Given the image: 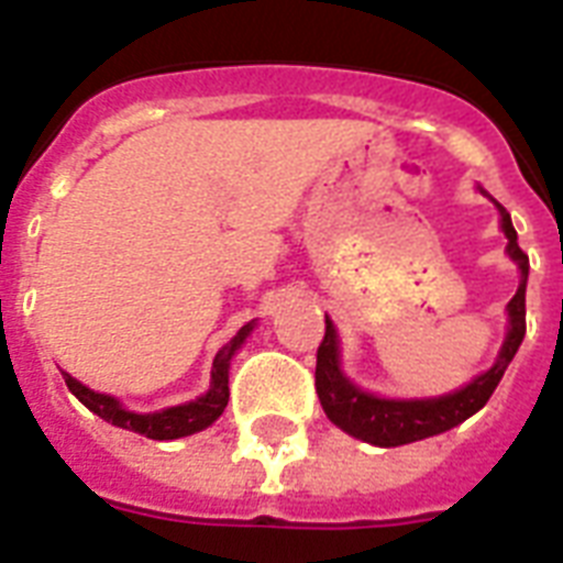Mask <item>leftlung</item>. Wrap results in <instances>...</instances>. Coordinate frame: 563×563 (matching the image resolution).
I'll return each instance as SVG.
<instances>
[{
    "label": "left lung",
    "mask_w": 563,
    "mask_h": 563,
    "mask_svg": "<svg viewBox=\"0 0 563 563\" xmlns=\"http://www.w3.org/2000/svg\"><path fill=\"white\" fill-rule=\"evenodd\" d=\"M485 192V189H482ZM488 195V192H485ZM499 216H503V233L508 239V256L515 260L520 268V286L517 295L508 300V333L503 342L494 368L479 374L473 383L444 397H429V400H385L376 394L362 391L342 374V362H339V335H335L333 321L327 318L324 342L318 344V362H316V391L318 400L324 406L327 418L333 420L335 427L344 429L347 435L368 441L374 446H400L411 441H423V438L441 435L446 429L459 427L464 420L476 415V411L490 400V394L499 385L506 374L508 362L515 360L517 347L526 335V280H529V256L523 247L517 245V230L511 224V216L506 212L503 203Z\"/></svg>",
    "instance_id": "obj_1"
}]
</instances>
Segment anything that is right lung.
Returning a JSON list of instances; mask_svg holds the SVG:
<instances>
[{"instance_id": "add662e5", "label": "right lung", "mask_w": 563, "mask_h": 563, "mask_svg": "<svg viewBox=\"0 0 563 563\" xmlns=\"http://www.w3.org/2000/svg\"><path fill=\"white\" fill-rule=\"evenodd\" d=\"M251 330H254V321L242 327V330L216 353V360H212L210 391L203 394V397H198V400L184 402V406H172V409L152 411V415H136V411L122 409L117 397L92 391V388L81 385L69 374H64L66 388H69L92 415H99L101 420H108L113 427L128 429V432H140V435L154 438V441H175V438L192 435V432H201V429L210 427L212 420L219 418L221 411H224V406H228L230 360H233V353H236L239 347H242V342L251 335Z\"/></svg>"}]
</instances>
